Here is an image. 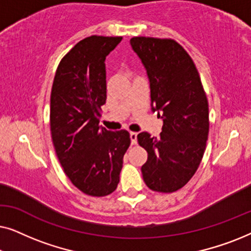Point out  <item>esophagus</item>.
<instances>
[{
	"label": "esophagus",
	"instance_id": "obj_1",
	"mask_svg": "<svg viewBox=\"0 0 251 251\" xmlns=\"http://www.w3.org/2000/svg\"><path fill=\"white\" fill-rule=\"evenodd\" d=\"M130 139H131L132 145H136L137 144V132H130Z\"/></svg>",
	"mask_w": 251,
	"mask_h": 251
}]
</instances>
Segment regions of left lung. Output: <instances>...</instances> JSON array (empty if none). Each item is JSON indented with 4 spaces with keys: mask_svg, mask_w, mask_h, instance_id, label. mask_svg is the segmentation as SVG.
Returning <instances> with one entry per match:
<instances>
[{
    "mask_svg": "<svg viewBox=\"0 0 251 251\" xmlns=\"http://www.w3.org/2000/svg\"><path fill=\"white\" fill-rule=\"evenodd\" d=\"M130 43L147 71L152 109L163 120L159 138L149 132L137 136L147 152L143 178L152 191L173 193L190 181L203 157L209 133L207 95L193 59L176 41L135 36Z\"/></svg>",
    "mask_w": 251,
    "mask_h": 251,
    "instance_id": "1",
    "label": "left lung"
}]
</instances>
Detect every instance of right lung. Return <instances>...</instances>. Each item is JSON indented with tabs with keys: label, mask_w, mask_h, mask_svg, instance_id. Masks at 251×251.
<instances>
[{
	"label": "right lung",
	"mask_w": 251,
	"mask_h": 251,
	"mask_svg": "<svg viewBox=\"0 0 251 251\" xmlns=\"http://www.w3.org/2000/svg\"><path fill=\"white\" fill-rule=\"evenodd\" d=\"M122 36L91 35L63 57L50 97L53 147L72 184L90 197L113 193L120 181L123 156L130 146L126 130L99 126L106 101V56Z\"/></svg>",
	"instance_id": "right-lung-1"
}]
</instances>
